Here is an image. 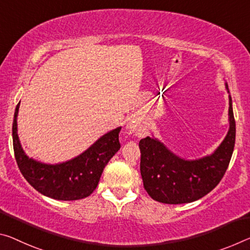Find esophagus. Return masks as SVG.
I'll use <instances>...</instances> for the list:
<instances>
[{
    "label": "esophagus",
    "mask_w": 250,
    "mask_h": 250,
    "mask_svg": "<svg viewBox=\"0 0 250 250\" xmlns=\"http://www.w3.org/2000/svg\"><path fill=\"white\" fill-rule=\"evenodd\" d=\"M125 128L128 129L129 131L133 132L137 137H139V138L145 137L149 133V125L146 122H136V121L132 122L131 121L126 125Z\"/></svg>",
    "instance_id": "34e87169"
}]
</instances>
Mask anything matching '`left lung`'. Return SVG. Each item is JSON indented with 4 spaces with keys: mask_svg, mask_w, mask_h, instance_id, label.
<instances>
[{
    "mask_svg": "<svg viewBox=\"0 0 250 250\" xmlns=\"http://www.w3.org/2000/svg\"><path fill=\"white\" fill-rule=\"evenodd\" d=\"M225 88L229 94V129L210 154L186 159L172 152L153 134L140 140L141 177L145 189L153 200L170 205L192 203L210 192L224 177L236 139L232 100L227 82Z\"/></svg>",
    "mask_w": 250,
    "mask_h": 250,
    "instance_id": "obj_1",
    "label": "left lung"
}]
</instances>
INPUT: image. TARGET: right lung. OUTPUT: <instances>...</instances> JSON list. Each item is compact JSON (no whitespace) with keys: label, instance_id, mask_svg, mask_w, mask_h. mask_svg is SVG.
Masks as SVG:
<instances>
[{"label":"right lung","instance_id":"1","mask_svg":"<svg viewBox=\"0 0 250 250\" xmlns=\"http://www.w3.org/2000/svg\"><path fill=\"white\" fill-rule=\"evenodd\" d=\"M19 108L20 104L14 112L12 137L15 159L26 181L40 193L55 200H78L90 196L97 188L106 164L120 149L121 126L104 133L72 159L45 164L30 158L22 148L18 134Z\"/></svg>","mask_w":250,"mask_h":250}]
</instances>
